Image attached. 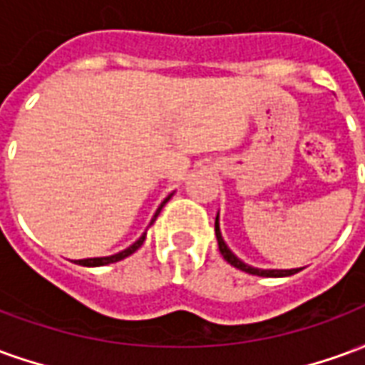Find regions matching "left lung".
Returning a JSON list of instances; mask_svg holds the SVG:
<instances>
[{
	"mask_svg": "<svg viewBox=\"0 0 365 365\" xmlns=\"http://www.w3.org/2000/svg\"><path fill=\"white\" fill-rule=\"evenodd\" d=\"M215 235H217V242H219V250H221L222 258L229 262L230 266H235L237 269H242L246 274H252V275H260V277H285V275H293L297 274L299 269H260V268H252V266H248L245 262L237 258L235 254L230 252V248L225 245V240H222L221 229H219V215H217V219H215Z\"/></svg>",
	"mask_w": 365,
	"mask_h": 365,
	"instance_id": "1",
	"label": "left lung"
}]
</instances>
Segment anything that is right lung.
Instances as JSON below:
<instances>
[{"instance_id":"add662e5","label":"right lung","mask_w":365,"mask_h":365,"mask_svg":"<svg viewBox=\"0 0 365 365\" xmlns=\"http://www.w3.org/2000/svg\"><path fill=\"white\" fill-rule=\"evenodd\" d=\"M170 197H172V195H168V197L164 199V201H162V205L158 207V211H156V213H154V217H152L150 225H152V222H154V221H156V217H158L160 211H162V207L166 205L168 199H170ZM144 238H146V232H144L143 237H140V238H138V240H136L135 245H130V246H128V248H125L123 252L113 254V256H103V258H86V260H76V264H80V266H86V268H97V266H107V264H115V262L125 260L127 256H130V254H133V252H136V250H138V248L143 246Z\"/></svg>"}]
</instances>
